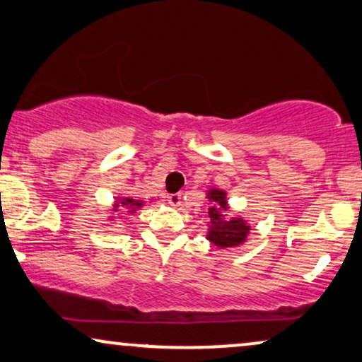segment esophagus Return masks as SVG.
Here are the masks:
<instances>
[{"label":"esophagus","instance_id":"obj_1","mask_svg":"<svg viewBox=\"0 0 362 362\" xmlns=\"http://www.w3.org/2000/svg\"><path fill=\"white\" fill-rule=\"evenodd\" d=\"M167 202H169L170 206H180L182 205L180 193H170V195L167 197Z\"/></svg>","mask_w":362,"mask_h":362}]
</instances>
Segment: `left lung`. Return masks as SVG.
<instances>
[{"instance_id":"left-lung-1","label":"left lung","mask_w":362,"mask_h":362,"mask_svg":"<svg viewBox=\"0 0 362 362\" xmlns=\"http://www.w3.org/2000/svg\"><path fill=\"white\" fill-rule=\"evenodd\" d=\"M226 193L221 190L208 192V197L213 202V205L208 208V215L211 218V228L208 233V239L213 244L220 247H233L244 243L247 236L249 226L241 218H233V220H223L221 211H225L226 205Z\"/></svg>"}]
</instances>
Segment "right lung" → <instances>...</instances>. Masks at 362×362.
I'll use <instances>...</instances> for the list:
<instances>
[{
    "label": "right lung",
    "instance_id": "1",
    "mask_svg": "<svg viewBox=\"0 0 362 362\" xmlns=\"http://www.w3.org/2000/svg\"><path fill=\"white\" fill-rule=\"evenodd\" d=\"M121 205L132 208V206H141L142 202H139V200H132V198H123V202H121ZM118 206H119V205H116L115 208H118ZM115 211H116V210H115Z\"/></svg>",
    "mask_w": 362,
    "mask_h": 362
}]
</instances>
